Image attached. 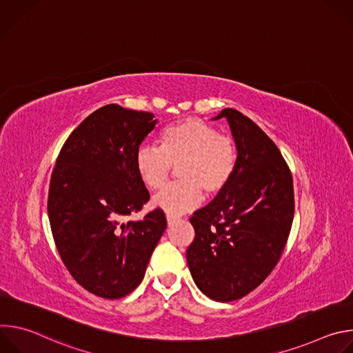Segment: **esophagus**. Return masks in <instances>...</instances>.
<instances>
[{
  "label": "esophagus",
  "instance_id": "esophagus-1",
  "mask_svg": "<svg viewBox=\"0 0 353 353\" xmlns=\"http://www.w3.org/2000/svg\"><path fill=\"white\" fill-rule=\"evenodd\" d=\"M166 219H168V223H169V225H172L173 222H176V221H177V218H176V216H173V215H169V214L166 215Z\"/></svg>",
  "mask_w": 353,
  "mask_h": 353
}]
</instances>
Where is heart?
<instances>
[{
    "instance_id": "obj_1",
    "label": "heart",
    "mask_w": 353,
    "mask_h": 353,
    "mask_svg": "<svg viewBox=\"0 0 353 353\" xmlns=\"http://www.w3.org/2000/svg\"><path fill=\"white\" fill-rule=\"evenodd\" d=\"M181 179L152 199V204L169 215H180L195 208L203 190L222 191L237 165L234 141L199 119H185L165 127L159 146L142 145L135 154V169L141 180L152 190L163 187L173 165Z\"/></svg>"
}]
</instances>
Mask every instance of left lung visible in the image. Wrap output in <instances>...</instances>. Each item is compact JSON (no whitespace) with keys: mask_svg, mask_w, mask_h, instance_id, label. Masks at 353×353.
I'll return each mask as SVG.
<instances>
[{"mask_svg":"<svg viewBox=\"0 0 353 353\" xmlns=\"http://www.w3.org/2000/svg\"><path fill=\"white\" fill-rule=\"evenodd\" d=\"M237 148L236 170L211 203L190 218L187 264L198 289L216 301L241 299L275 268L293 214V181L278 146L248 117L223 109Z\"/></svg>","mask_w":353,"mask_h":353,"instance_id":"obj_1","label":"left lung"}]
</instances>
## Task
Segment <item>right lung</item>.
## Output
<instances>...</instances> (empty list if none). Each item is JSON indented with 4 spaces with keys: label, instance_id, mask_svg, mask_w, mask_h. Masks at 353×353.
I'll use <instances>...</instances> for the list:
<instances>
[{
    "label": "right lung",
    "instance_id": "obj_1",
    "mask_svg": "<svg viewBox=\"0 0 353 353\" xmlns=\"http://www.w3.org/2000/svg\"><path fill=\"white\" fill-rule=\"evenodd\" d=\"M154 117L119 105L97 109L71 132L50 180L47 212L60 257L82 288L103 299L141 283L168 226L159 208L121 222L149 199L135 154Z\"/></svg>",
    "mask_w": 353,
    "mask_h": 353
}]
</instances>
